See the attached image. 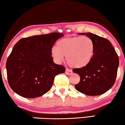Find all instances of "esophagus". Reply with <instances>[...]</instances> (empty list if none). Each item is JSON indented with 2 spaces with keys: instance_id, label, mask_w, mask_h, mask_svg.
<instances>
[{
  "instance_id": "1",
  "label": "esophagus",
  "mask_w": 125,
  "mask_h": 125,
  "mask_svg": "<svg viewBox=\"0 0 125 125\" xmlns=\"http://www.w3.org/2000/svg\"><path fill=\"white\" fill-rule=\"evenodd\" d=\"M73 73V72L72 70L69 69H66V70H65V74L68 75H72Z\"/></svg>"
}]
</instances>
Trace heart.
<instances>
[{
    "label": "heart",
    "instance_id": "obj_1",
    "mask_svg": "<svg viewBox=\"0 0 125 125\" xmlns=\"http://www.w3.org/2000/svg\"><path fill=\"white\" fill-rule=\"evenodd\" d=\"M94 53V44L86 36L62 38L51 49V56L56 63H61L66 55L68 64L75 68L87 66L93 59Z\"/></svg>",
    "mask_w": 125,
    "mask_h": 125
}]
</instances>
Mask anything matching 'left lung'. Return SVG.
I'll list each match as a JSON object with an SVG mask.
<instances>
[{"label": "left lung", "instance_id": "obj_1", "mask_svg": "<svg viewBox=\"0 0 125 125\" xmlns=\"http://www.w3.org/2000/svg\"><path fill=\"white\" fill-rule=\"evenodd\" d=\"M78 34L91 38L94 44V53L87 66L73 70L80 78L75 88L86 95L103 94L115 84L119 65L118 55L108 40L92 33Z\"/></svg>", "mask_w": 125, "mask_h": 125}]
</instances>
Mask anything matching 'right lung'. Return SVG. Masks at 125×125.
Masks as SVG:
<instances>
[{
	"label": "right lung",
	"instance_id": "obj_1",
	"mask_svg": "<svg viewBox=\"0 0 125 125\" xmlns=\"http://www.w3.org/2000/svg\"><path fill=\"white\" fill-rule=\"evenodd\" d=\"M57 32L23 38L13 47L6 64L9 85L23 97L34 98L49 92L55 76L65 68L55 64L51 49L59 38Z\"/></svg>",
	"mask_w": 125,
	"mask_h": 125
}]
</instances>
